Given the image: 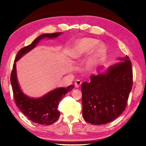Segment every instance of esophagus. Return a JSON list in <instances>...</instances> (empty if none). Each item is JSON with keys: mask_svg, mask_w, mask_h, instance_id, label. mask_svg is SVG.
Instances as JSON below:
<instances>
[{"mask_svg": "<svg viewBox=\"0 0 146 146\" xmlns=\"http://www.w3.org/2000/svg\"><path fill=\"white\" fill-rule=\"evenodd\" d=\"M82 82L80 80H77L76 82H75V86H76V88H78L81 85Z\"/></svg>", "mask_w": 146, "mask_h": 146, "instance_id": "esophagus-1", "label": "esophagus"}]
</instances>
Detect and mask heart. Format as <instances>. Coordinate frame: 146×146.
<instances>
[{"mask_svg": "<svg viewBox=\"0 0 146 146\" xmlns=\"http://www.w3.org/2000/svg\"><path fill=\"white\" fill-rule=\"evenodd\" d=\"M104 44L99 42V40L92 38H83L76 42L70 53L74 59H78L88 55L92 51L91 63H94L99 56L105 52Z\"/></svg>", "mask_w": 146, "mask_h": 146, "instance_id": "heart-1", "label": "heart"}]
</instances>
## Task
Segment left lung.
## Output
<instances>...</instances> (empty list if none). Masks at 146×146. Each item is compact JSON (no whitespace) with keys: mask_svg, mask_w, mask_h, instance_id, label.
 <instances>
[{"mask_svg":"<svg viewBox=\"0 0 146 146\" xmlns=\"http://www.w3.org/2000/svg\"><path fill=\"white\" fill-rule=\"evenodd\" d=\"M111 66L105 73L92 75L90 82L82 85L83 117L94 125L106 124L124 111L133 85L129 57Z\"/></svg>","mask_w":146,"mask_h":146,"instance_id":"obj_1","label":"left lung"}]
</instances>
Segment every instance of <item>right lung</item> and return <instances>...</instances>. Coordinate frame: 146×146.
<instances>
[{"label":"right lung","mask_w":146,"mask_h":146,"mask_svg":"<svg viewBox=\"0 0 146 146\" xmlns=\"http://www.w3.org/2000/svg\"><path fill=\"white\" fill-rule=\"evenodd\" d=\"M61 34V32H56L41 35L30 45L20 49L16 55L10 76L13 97L17 108L30 121L41 125H50L58 120L60 116V112L57 110L59 102L66 94L73 89L74 85L56 88L40 98H30L20 89L17 80L16 62L26 53L33 49L41 39L44 38H54Z\"/></svg>","instance_id":"obj_1"}]
</instances>
